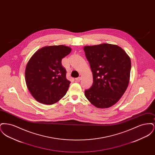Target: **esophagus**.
I'll return each mask as SVG.
<instances>
[{"instance_id": "obj_1", "label": "esophagus", "mask_w": 155, "mask_h": 155, "mask_svg": "<svg viewBox=\"0 0 155 155\" xmlns=\"http://www.w3.org/2000/svg\"><path fill=\"white\" fill-rule=\"evenodd\" d=\"M81 77H78L77 78H75V81H77V82H80L81 81Z\"/></svg>"}]
</instances>
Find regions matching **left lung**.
<instances>
[{
    "label": "left lung",
    "instance_id": "8db88e82",
    "mask_svg": "<svg viewBox=\"0 0 155 155\" xmlns=\"http://www.w3.org/2000/svg\"><path fill=\"white\" fill-rule=\"evenodd\" d=\"M85 56L93 74V84L85 96L97 108H107L117 103L128 87L131 60L116 45L86 46Z\"/></svg>",
    "mask_w": 155,
    "mask_h": 155
}]
</instances>
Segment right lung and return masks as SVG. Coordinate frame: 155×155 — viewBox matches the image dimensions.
Wrapping results in <instances>:
<instances>
[{"label": "right lung", "mask_w": 155, "mask_h": 155, "mask_svg": "<svg viewBox=\"0 0 155 155\" xmlns=\"http://www.w3.org/2000/svg\"><path fill=\"white\" fill-rule=\"evenodd\" d=\"M71 51L64 45L45 46L35 52L25 71V82L35 99L45 104L56 103L66 94L71 83L61 60Z\"/></svg>", "instance_id": "add662e5"}]
</instances>
